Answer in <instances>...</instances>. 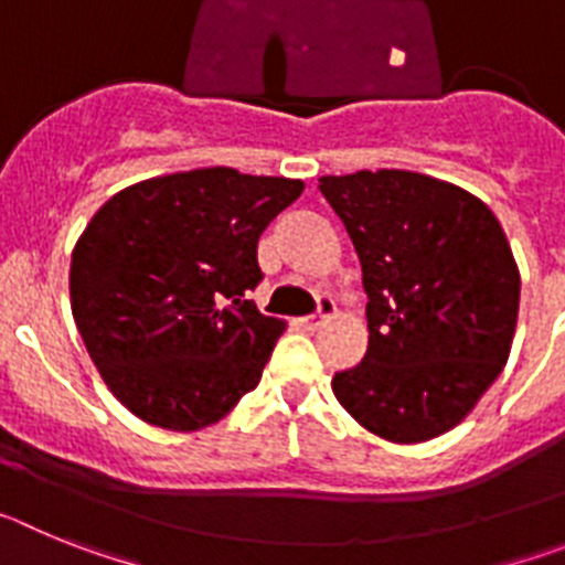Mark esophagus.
<instances>
[{
  "mask_svg": "<svg viewBox=\"0 0 565 565\" xmlns=\"http://www.w3.org/2000/svg\"><path fill=\"white\" fill-rule=\"evenodd\" d=\"M333 311H337V302H333V297L322 294V297L317 299V313H311V317H302L299 322H302V328H308V331H317V328H322L328 319L333 317Z\"/></svg>",
  "mask_w": 565,
  "mask_h": 565,
  "instance_id": "obj_1",
  "label": "esophagus"
}]
</instances>
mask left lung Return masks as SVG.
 Segmentation results:
<instances>
[{"instance_id":"obj_1","label":"left lung","mask_w":565,"mask_h":565,"mask_svg":"<svg viewBox=\"0 0 565 565\" xmlns=\"http://www.w3.org/2000/svg\"><path fill=\"white\" fill-rule=\"evenodd\" d=\"M362 263L367 353L333 376L364 430L396 444L452 430L489 391L515 337L521 274L487 203L430 178H319Z\"/></svg>"}]
</instances>
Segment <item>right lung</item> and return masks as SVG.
<instances>
[{
    "mask_svg": "<svg viewBox=\"0 0 565 565\" xmlns=\"http://www.w3.org/2000/svg\"><path fill=\"white\" fill-rule=\"evenodd\" d=\"M291 178L192 169L127 186L70 263L73 319L113 396L147 424L192 433L259 384L286 322L263 317L257 239L302 194Z\"/></svg>",
    "mask_w": 565,
    "mask_h": 565,
    "instance_id": "right-lung-1",
    "label": "right lung"
}]
</instances>
